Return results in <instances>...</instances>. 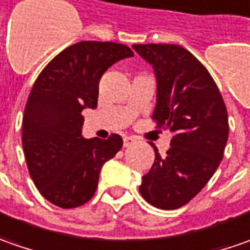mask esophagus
Here are the masks:
<instances>
[{"instance_id":"esophagus-1","label":"esophagus","mask_w":250,"mask_h":250,"mask_svg":"<svg viewBox=\"0 0 250 250\" xmlns=\"http://www.w3.org/2000/svg\"><path fill=\"white\" fill-rule=\"evenodd\" d=\"M134 142H135V138H134V137H128V135H127V137L123 138V145H125V146H130V145H133Z\"/></svg>"}]
</instances>
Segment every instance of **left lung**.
<instances>
[{
  "instance_id": "8db88e82",
  "label": "left lung",
  "mask_w": 250,
  "mask_h": 250,
  "mask_svg": "<svg viewBox=\"0 0 250 250\" xmlns=\"http://www.w3.org/2000/svg\"><path fill=\"white\" fill-rule=\"evenodd\" d=\"M153 67L156 106L152 119L173 133L166 156L155 149V162L142 177L140 192L152 206L173 210L198 195L223 159L228 115L219 88L206 67L174 44H134Z\"/></svg>"
}]
</instances>
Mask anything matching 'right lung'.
I'll return each mask as SVG.
<instances>
[{
	"instance_id": "add662e5",
	"label": "right lung",
	"mask_w": 250,
	"mask_h": 250,
	"mask_svg": "<svg viewBox=\"0 0 250 250\" xmlns=\"http://www.w3.org/2000/svg\"><path fill=\"white\" fill-rule=\"evenodd\" d=\"M131 56L123 44L82 41L58 54L34 83L23 115V151L40 194L55 206L88 202L104 163L122 149L117 134L84 138L82 112L97 108L99 80L108 67Z\"/></svg>"
}]
</instances>
